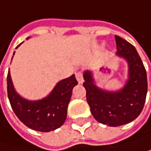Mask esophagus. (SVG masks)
Segmentation results:
<instances>
[{
	"instance_id": "obj_1",
	"label": "esophagus",
	"mask_w": 151,
	"mask_h": 151,
	"mask_svg": "<svg viewBox=\"0 0 151 151\" xmlns=\"http://www.w3.org/2000/svg\"><path fill=\"white\" fill-rule=\"evenodd\" d=\"M76 79H77V81H78V82H79L80 84H81V83L83 82V77H82V73H81V71H78V72L76 73Z\"/></svg>"
}]
</instances>
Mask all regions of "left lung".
Returning a JSON list of instances; mask_svg holds the SVG:
<instances>
[{
  "instance_id": "1",
  "label": "left lung",
  "mask_w": 151,
  "mask_h": 151,
  "mask_svg": "<svg viewBox=\"0 0 151 151\" xmlns=\"http://www.w3.org/2000/svg\"><path fill=\"white\" fill-rule=\"evenodd\" d=\"M115 55L128 63V80L116 91L102 89L95 84L91 70L83 73V86L87 101L95 119L108 126H120L131 123L142 113L147 96V73L135 47L122 37L115 36Z\"/></svg>"
}]
</instances>
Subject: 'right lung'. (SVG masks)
<instances>
[{
  "mask_svg": "<svg viewBox=\"0 0 151 151\" xmlns=\"http://www.w3.org/2000/svg\"><path fill=\"white\" fill-rule=\"evenodd\" d=\"M14 53L15 52L13 55ZM77 84L78 81L73 74L60 81L45 98L39 100H27L15 90L9 69L7 76L8 98L15 114L28 128L43 132L55 131L64 124L72 89Z\"/></svg>",
  "mask_w": 151,
  "mask_h": 151,
  "instance_id": "obj_1",
  "label": "right lung"
}]
</instances>
